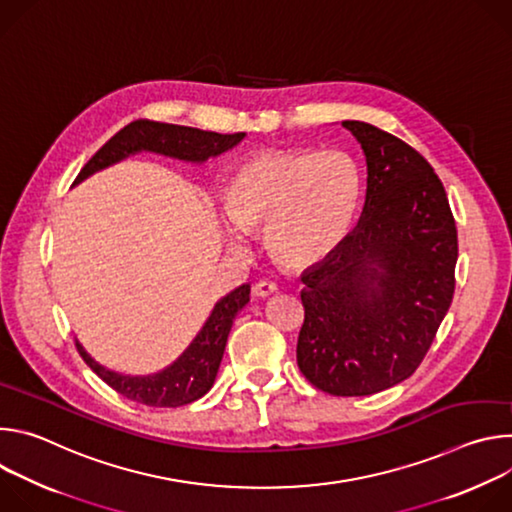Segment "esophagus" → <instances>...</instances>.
<instances>
[{
    "label": "esophagus",
    "mask_w": 512,
    "mask_h": 512,
    "mask_svg": "<svg viewBox=\"0 0 512 512\" xmlns=\"http://www.w3.org/2000/svg\"><path fill=\"white\" fill-rule=\"evenodd\" d=\"M275 291H277V283L269 281V279H261L253 285V296H257V298H267V296L275 294Z\"/></svg>",
    "instance_id": "obj_1"
}]
</instances>
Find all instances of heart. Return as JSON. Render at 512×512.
Instances as JSON below:
<instances>
[{"instance_id": "b5f03b06", "label": "heart", "mask_w": 512, "mask_h": 512, "mask_svg": "<svg viewBox=\"0 0 512 512\" xmlns=\"http://www.w3.org/2000/svg\"><path fill=\"white\" fill-rule=\"evenodd\" d=\"M358 196V168L344 152H259L235 170L223 194L235 227L227 231L229 243L243 249L241 233L263 231L279 265L310 267L346 237Z\"/></svg>"}]
</instances>
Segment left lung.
I'll use <instances>...</instances> for the list:
<instances>
[{"label": "left lung", "instance_id": "obj_1", "mask_svg": "<svg viewBox=\"0 0 512 512\" xmlns=\"http://www.w3.org/2000/svg\"><path fill=\"white\" fill-rule=\"evenodd\" d=\"M367 160L360 221L302 273L298 367L324 393L364 397L409 379L446 318L458 231L442 180L399 137L342 121Z\"/></svg>", "mask_w": 512, "mask_h": 512}]
</instances>
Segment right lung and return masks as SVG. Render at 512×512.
<instances>
[{
	"label": "right lung",
	"instance_id": "obj_1",
	"mask_svg": "<svg viewBox=\"0 0 512 512\" xmlns=\"http://www.w3.org/2000/svg\"><path fill=\"white\" fill-rule=\"evenodd\" d=\"M245 133H214L196 127L160 123L150 119H137L117 131L103 148L85 164L75 184L83 182L91 174L125 160L137 152H154L170 158H178L192 164H202L208 158L221 156L235 148ZM251 285L243 283L221 302H216L202 330L196 334L192 344L182 356L172 362L168 369L148 375L129 377L109 371L91 358V354L77 340V348L89 367L119 395L150 407H180L188 405L206 395L216 379L218 367L225 354L227 338L233 328L235 316L247 306Z\"/></svg>",
	"mask_w": 512,
	"mask_h": 512
}]
</instances>
